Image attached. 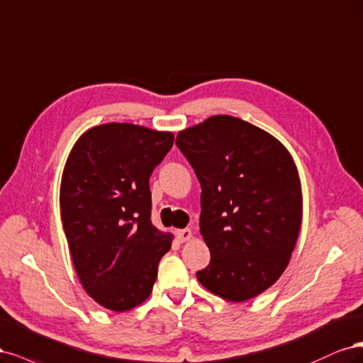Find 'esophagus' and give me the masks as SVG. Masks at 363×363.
Returning a JSON list of instances; mask_svg holds the SVG:
<instances>
[{
	"instance_id": "obj_1",
	"label": "esophagus",
	"mask_w": 363,
	"mask_h": 363,
	"mask_svg": "<svg viewBox=\"0 0 363 363\" xmlns=\"http://www.w3.org/2000/svg\"><path fill=\"white\" fill-rule=\"evenodd\" d=\"M174 233H177V238H178L179 242H185V241H189L191 238V230L190 229H179Z\"/></svg>"
}]
</instances>
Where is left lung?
Here are the masks:
<instances>
[{
	"label": "left lung",
	"instance_id": "8db88e82",
	"mask_svg": "<svg viewBox=\"0 0 363 363\" xmlns=\"http://www.w3.org/2000/svg\"><path fill=\"white\" fill-rule=\"evenodd\" d=\"M177 146L201 182V233L211 261L197 272L208 291L245 301L285 272L301 225L300 179L289 152L232 116L184 130Z\"/></svg>",
	"mask_w": 363,
	"mask_h": 363
}]
</instances>
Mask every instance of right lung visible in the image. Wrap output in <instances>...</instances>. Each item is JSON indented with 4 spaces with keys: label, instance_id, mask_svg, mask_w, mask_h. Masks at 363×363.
<instances>
[{
    "label": "right lung",
    "instance_id": "add662e5",
    "mask_svg": "<svg viewBox=\"0 0 363 363\" xmlns=\"http://www.w3.org/2000/svg\"><path fill=\"white\" fill-rule=\"evenodd\" d=\"M172 133L105 123L78 138L62 177L60 211L75 272L87 294L114 312L150 296L172 235L150 221L149 178Z\"/></svg>",
    "mask_w": 363,
    "mask_h": 363
}]
</instances>
